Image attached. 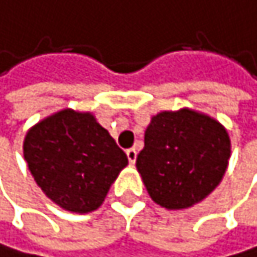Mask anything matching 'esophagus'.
<instances>
[{"label":"esophagus","mask_w":257,"mask_h":257,"mask_svg":"<svg viewBox=\"0 0 257 257\" xmlns=\"http://www.w3.org/2000/svg\"><path fill=\"white\" fill-rule=\"evenodd\" d=\"M126 156H127V161H130V164H134L136 159H137V150L136 148L126 150Z\"/></svg>","instance_id":"obj_1"}]
</instances>
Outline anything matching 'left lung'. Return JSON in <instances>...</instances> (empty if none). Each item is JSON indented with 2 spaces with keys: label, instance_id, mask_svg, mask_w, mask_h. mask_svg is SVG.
<instances>
[{
  "label": "left lung",
  "instance_id": "left-lung-1",
  "mask_svg": "<svg viewBox=\"0 0 257 257\" xmlns=\"http://www.w3.org/2000/svg\"><path fill=\"white\" fill-rule=\"evenodd\" d=\"M229 158L226 127L207 113L182 107L151 117L136 167L151 200L179 211L214 192Z\"/></svg>",
  "mask_w": 257,
  "mask_h": 257
}]
</instances>
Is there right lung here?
<instances>
[{
  "instance_id": "add662e5",
  "label": "right lung",
  "mask_w": 257,
  "mask_h": 257,
  "mask_svg": "<svg viewBox=\"0 0 257 257\" xmlns=\"http://www.w3.org/2000/svg\"><path fill=\"white\" fill-rule=\"evenodd\" d=\"M28 168L43 193L70 212H93L127 158L93 113L62 109L25 136Z\"/></svg>"
}]
</instances>
